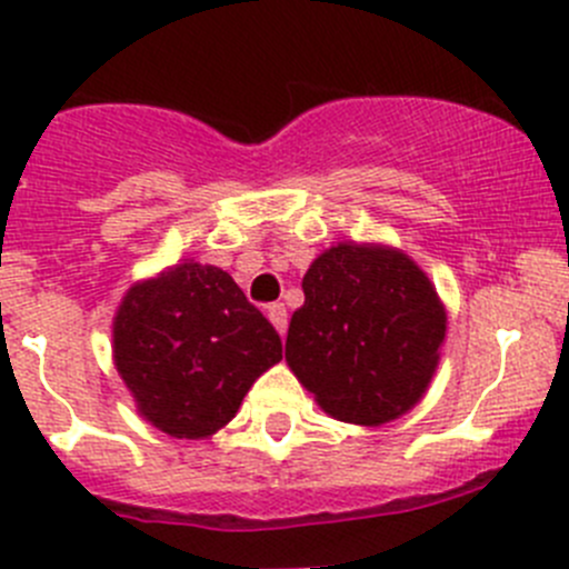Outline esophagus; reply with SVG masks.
Returning <instances> with one entry per match:
<instances>
[{
    "instance_id": "obj_1",
    "label": "esophagus",
    "mask_w": 569,
    "mask_h": 569,
    "mask_svg": "<svg viewBox=\"0 0 569 569\" xmlns=\"http://www.w3.org/2000/svg\"><path fill=\"white\" fill-rule=\"evenodd\" d=\"M267 317L269 322L274 325V330H278L280 336H286V328H289V313H286L283 302H272V306H267Z\"/></svg>"
}]
</instances>
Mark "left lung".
<instances>
[{"instance_id": "1", "label": "left lung", "mask_w": 569, "mask_h": 569, "mask_svg": "<svg viewBox=\"0 0 569 569\" xmlns=\"http://www.w3.org/2000/svg\"><path fill=\"white\" fill-rule=\"evenodd\" d=\"M302 291L286 363L319 406L352 425L391 422L417 406L448 330L428 274L406 252L347 241L311 263Z\"/></svg>"}]
</instances>
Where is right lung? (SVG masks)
Segmentation results:
<instances>
[{"mask_svg": "<svg viewBox=\"0 0 569 569\" xmlns=\"http://www.w3.org/2000/svg\"><path fill=\"white\" fill-rule=\"evenodd\" d=\"M280 358L272 322L208 263L141 280L113 319V361L138 413L174 439L217 433Z\"/></svg>", "mask_w": 569, "mask_h": 569, "instance_id": "right-lung-1", "label": "right lung"}]
</instances>
